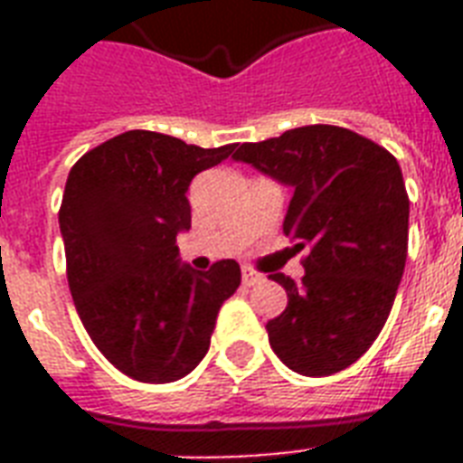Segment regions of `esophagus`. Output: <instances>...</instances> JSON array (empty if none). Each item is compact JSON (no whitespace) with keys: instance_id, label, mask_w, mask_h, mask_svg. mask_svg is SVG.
Listing matches in <instances>:
<instances>
[{"instance_id":"34e87169","label":"esophagus","mask_w":463,"mask_h":463,"mask_svg":"<svg viewBox=\"0 0 463 463\" xmlns=\"http://www.w3.org/2000/svg\"><path fill=\"white\" fill-rule=\"evenodd\" d=\"M261 281H264L261 274H257V271H252V269H242V283H245V286H257V283Z\"/></svg>"}]
</instances>
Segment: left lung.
I'll use <instances>...</instances> for the list:
<instances>
[{
    "mask_svg": "<svg viewBox=\"0 0 463 463\" xmlns=\"http://www.w3.org/2000/svg\"><path fill=\"white\" fill-rule=\"evenodd\" d=\"M293 187L283 232L307 250L305 276L274 274L288 307L269 344L293 370L324 377L353 365L380 336L409 252V194L387 148L334 125L288 129L232 154Z\"/></svg>",
    "mask_w": 463,
    "mask_h": 463,
    "instance_id": "obj_1",
    "label": "left lung"
}]
</instances>
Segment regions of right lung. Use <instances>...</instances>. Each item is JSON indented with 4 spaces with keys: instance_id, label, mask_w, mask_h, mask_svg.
<instances>
[{
    "instance_id": "obj_1",
    "label": "right lung",
    "mask_w": 463,
    "mask_h": 463,
    "mask_svg": "<svg viewBox=\"0 0 463 463\" xmlns=\"http://www.w3.org/2000/svg\"><path fill=\"white\" fill-rule=\"evenodd\" d=\"M232 148L132 129L69 170L60 206L69 290L90 341L132 380L165 384L192 373L238 290V261L199 274L180 267L175 245L192 228L189 182Z\"/></svg>"
}]
</instances>
